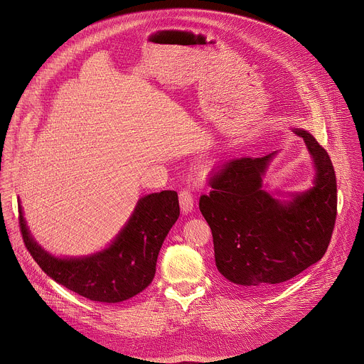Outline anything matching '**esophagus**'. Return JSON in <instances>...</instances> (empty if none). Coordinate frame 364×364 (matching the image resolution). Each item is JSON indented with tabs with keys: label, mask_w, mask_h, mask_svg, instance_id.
Segmentation results:
<instances>
[{
	"label": "esophagus",
	"mask_w": 364,
	"mask_h": 364,
	"mask_svg": "<svg viewBox=\"0 0 364 364\" xmlns=\"http://www.w3.org/2000/svg\"><path fill=\"white\" fill-rule=\"evenodd\" d=\"M178 198H180V207L183 213H190L194 207L193 194L188 190H181L178 194Z\"/></svg>",
	"instance_id": "obj_1"
}]
</instances>
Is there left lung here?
I'll use <instances>...</instances> for the list:
<instances>
[{
    "label": "left lung",
    "instance_id": "1",
    "mask_svg": "<svg viewBox=\"0 0 364 364\" xmlns=\"http://www.w3.org/2000/svg\"><path fill=\"white\" fill-rule=\"evenodd\" d=\"M314 160V186L281 201L262 177L277 152L233 159L210 178L200 212L213 235L219 272L237 288L282 284L324 256L337 216V181L327 151L309 132L295 128Z\"/></svg>",
    "mask_w": 364,
    "mask_h": 364
}]
</instances>
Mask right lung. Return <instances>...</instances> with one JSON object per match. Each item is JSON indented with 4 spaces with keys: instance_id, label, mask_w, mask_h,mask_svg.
Segmentation results:
<instances>
[{
    "instance_id": "1",
    "label": "right lung",
    "mask_w": 364,
    "mask_h": 364,
    "mask_svg": "<svg viewBox=\"0 0 364 364\" xmlns=\"http://www.w3.org/2000/svg\"><path fill=\"white\" fill-rule=\"evenodd\" d=\"M18 213L24 245L44 274L90 301L115 304L152 282L161 245L180 216V205L173 190L144 196L117 239L83 257H56L44 250L31 237L20 204Z\"/></svg>"
}]
</instances>
